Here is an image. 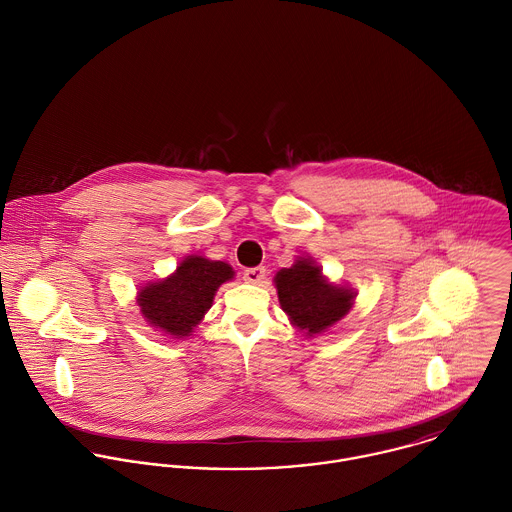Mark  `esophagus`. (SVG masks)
Wrapping results in <instances>:
<instances>
[{
	"label": "esophagus",
	"mask_w": 512,
	"mask_h": 512,
	"mask_svg": "<svg viewBox=\"0 0 512 512\" xmlns=\"http://www.w3.org/2000/svg\"><path fill=\"white\" fill-rule=\"evenodd\" d=\"M264 278H266V268H262V266L244 270V280H246L248 284H262Z\"/></svg>",
	"instance_id": "34e87169"
}]
</instances>
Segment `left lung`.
<instances>
[{
    "instance_id": "left-lung-1",
    "label": "left lung",
    "mask_w": 512,
    "mask_h": 512,
    "mask_svg": "<svg viewBox=\"0 0 512 512\" xmlns=\"http://www.w3.org/2000/svg\"><path fill=\"white\" fill-rule=\"evenodd\" d=\"M280 308L306 338H316L341 322L355 304V288L324 276L310 256H298L290 268L274 276Z\"/></svg>"
}]
</instances>
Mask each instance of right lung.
Returning <instances> with one entry per match:
<instances>
[{"mask_svg": "<svg viewBox=\"0 0 512 512\" xmlns=\"http://www.w3.org/2000/svg\"><path fill=\"white\" fill-rule=\"evenodd\" d=\"M230 264L200 254L182 258L167 278L149 282L137 292L143 320L169 340H186L210 310L218 288L234 280Z\"/></svg>", "mask_w": 512, "mask_h": 512, "instance_id": "add662e5", "label": "right lung"}]
</instances>
